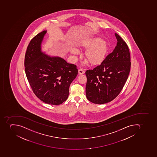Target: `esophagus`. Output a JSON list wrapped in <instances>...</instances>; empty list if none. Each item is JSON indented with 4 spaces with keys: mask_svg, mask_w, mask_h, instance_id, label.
<instances>
[{
    "mask_svg": "<svg viewBox=\"0 0 157 157\" xmlns=\"http://www.w3.org/2000/svg\"><path fill=\"white\" fill-rule=\"evenodd\" d=\"M78 74H79V75L84 74V73H85L84 71L82 69H80L78 70Z\"/></svg>",
    "mask_w": 157,
    "mask_h": 157,
    "instance_id": "1",
    "label": "esophagus"
}]
</instances>
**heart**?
Wrapping results in <instances>:
<instances>
[{"label": "heart", "instance_id": "obj_1", "mask_svg": "<svg viewBox=\"0 0 157 157\" xmlns=\"http://www.w3.org/2000/svg\"><path fill=\"white\" fill-rule=\"evenodd\" d=\"M109 45L106 41L99 37H93L82 42L79 49L86 50L84 57L92 66H97L101 64L105 59L109 52ZM71 53L75 56L78 55V51L76 48H72ZM86 61L85 63H87Z\"/></svg>", "mask_w": 157, "mask_h": 157}]
</instances>
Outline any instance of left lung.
Returning <instances> with one entry per match:
<instances>
[{"label":"left lung","mask_w":157,"mask_h":157,"mask_svg":"<svg viewBox=\"0 0 157 157\" xmlns=\"http://www.w3.org/2000/svg\"><path fill=\"white\" fill-rule=\"evenodd\" d=\"M117 44L100 65L85 72L86 96L96 104L110 102L120 93L127 80L131 69V57L127 44L115 33Z\"/></svg>","instance_id":"8db88e82"}]
</instances>
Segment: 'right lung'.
Wrapping results in <instances>:
<instances>
[{"label": "right lung", "instance_id": "add662e5", "mask_svg": "<svg viewBox=\"0 0 157 157\" xmlns=\"http://www.w3.org/2000/svg\"><path fill=\"white\" fill-rule=\"evenodd\" d=\"M47 30L38 34L27 47L25 72L33 91L47 104L59 105L68 99L71 83L77 77L75 65L59 56H50L42 51Z\"/></svg>", "mask_w": 157, "mask_h": 157}]
</instances>
